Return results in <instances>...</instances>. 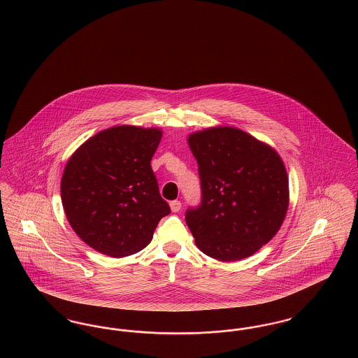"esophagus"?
Wrapping results in <instances>:
<instances>
[{"mask_svg":"<svg viewBox=\"0 0 358 358\" xmlns=\"http://www.w3.org/2000/svg\"><path fill=\"white\" fill-rule=\"evenodd\" d=\"M170 208H171V211H173V213H178V211L181 210V201H178V200H173V201L170 203Z\"/></svg>","mask_w":358,"mask_h":358,"instance_id":"esophagus-1","label":"esophagus"}]
</instances>
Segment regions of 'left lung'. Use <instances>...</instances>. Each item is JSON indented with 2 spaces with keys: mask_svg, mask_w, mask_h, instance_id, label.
Wrapping results in <instances>:
<instances>
[{
  "mask_svg": "<svg viewBox=\"0 0 358 358\" xmlns=\"http://www.w3.org/2000/svg\"><path fill=\"white\" fill-rule=\"evenodd\" d=\"M199 165L201 203L185 214L197 248L220 262L249 257L280 229L289 207V178L268 144L233 127L188 136Z\"/></svg>",
  "mask_w": 358,
  "mask_h": 358,
  "instance_id": "obj_1",
  "label": "left lung"
}]
</instances>
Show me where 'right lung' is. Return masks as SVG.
<instances>
[{
	"label": "right lung",
	"instance_id": "obj_1",
	"mask_svg": "<svg viewBox=\"0 0 358 358\" xmlns=\"http://www.w3.org/2000/svg\"><path fill=\"white\" fill-rule=\"evenodd\" d=\"M161 138L158 128L118 125L72 154L61 178V200L88 247L124 257L151 243L157 224L170 214L150 165Z\"/></svg>",
	"mask_w": 358,
	"mask_h": 358
}]
</instances>
